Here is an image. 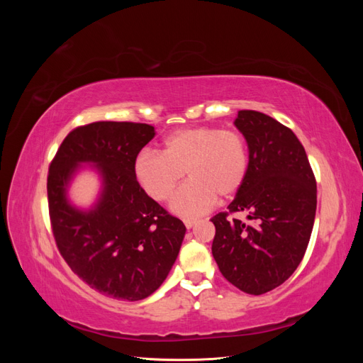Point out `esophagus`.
Segmentation results:
<instances>
[{
    "label": "esophagus",
    "instance_id": "esophagus-1",
    "mask_svg": "<svg viewBox=\"0 0 363 363\" xmlns=\"http://www.w3.org/2000/svg\"><path fill=\"white\" fill-rule=\"evenodd\" d=\"M183 223L186 225V228H192L196 224V219H191V218H186L183 219Z\"/></svg>",
    "mask_w": 363,
    "mask_h": 363
}]
</instances>
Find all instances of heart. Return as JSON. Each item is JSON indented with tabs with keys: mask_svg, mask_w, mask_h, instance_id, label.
Instances as JSON below:
<instances>
[{
	"mask_svg": "<svg viewBox=\"0 0 363 363\" xmlns=\"http://www.w3.org/2000/svg\"><path fill=\"white\" fill-rule=\"evenodd\" d=\"M248 145L233 128L194 127L174 131L163 140V152L142 150L135 175L144 191L157 201H168L183 180L191 182L175 194L172 208L180 215L204 213L218 199H232L248 174Z\"/></svg>",
	"mask_w": 363,
	"mask_h": 363,
	"instance_id": "obj_1",
	"label": "heart"
}]
</instances>
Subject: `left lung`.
<instances>
[{
	"label": "left lung",
	"instance_id": "1",
	"mask_svg": "<svg viewBox=\"0 0 363 363\" xmlns=\"http://www.w3.org/2000/svg\"><path fill=\"white\" fill-rule=\"evenodd\" d=\"M235 125L247 139L245 183L211 221L212 255L240 291L260 295L286 281L309 244L316 212V180L304 147L286 125L256 111H239ZM245 213V225L228 215Z\"/></svg>",
	"mask_w": 363,
	"mask_h": 363
}]
</instances>
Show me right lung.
<instances>
[{
	"instance_id": "add662e5",
	"label": "right lung",
	"mask_w": 363,
	"mask_h": 363,
	"mask_svg": "<svg viewBox=\"0 0 363 363\" xmlns=\"http://www.w3.org/2000/svg\"><path fill=\"white\" fill-rule=\"evenodd\" d=\"M155 136L148 124L98 121L69 131L50 163L48 211L60 255L92 289L116 300L138 301L155 292L186 232L136 180L135 160ZM80 162H95L105 183L101 201L87 213L66 200Z\"/></svg>"
}]
</instances>
